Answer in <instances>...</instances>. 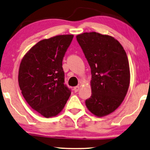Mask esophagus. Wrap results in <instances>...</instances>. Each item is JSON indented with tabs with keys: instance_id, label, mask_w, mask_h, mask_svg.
<instances>
[{
	"instance_id": "34e87169",
	"label": "esophagus",
	"mask_w": 150,
	"mask_h": 150,
	"mask_svg": "<svg viewBox=\"0 0 150 150\" xmlns=\"http://www.w3.org/2000/svg\"><path fill=\"white\" fill-rule=\"evenodd\" d=\"M79 88H80V87H79V86H75V87L74 88V91H75V92H77L78 91H79Z\"/></svg>"
}]
</instances>
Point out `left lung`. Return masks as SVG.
Returning a JSON list of instances; mask_svg holds the SVG:
<instances>
[{
	"instance_id": "obj_1",
	"label": "left lung",
	"mask_w": 150,
	"mask_h": 150,
	"mask_svg": "<svg viewBox=\"0 0 150 150\" xmlns=\"http://www.w3.org/2000/svg\"><path fill=\"white\" fill-rule=\"evenodd\" d=\"M76 38L91 69L92 95L86 100V107L96 116H105L120 106L128 92L130 69L127 55L111 36L92 32Z\"/></svg>"
}]
</instances>
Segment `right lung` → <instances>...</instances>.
<instances>
[{"mask_svg": "<svg viewBox=\"0 0 150 150\" xmlns=\"http://www.w3.org/2000/svg\"><path fill=\"white\" fill-rule=\"evenodd\" d=\"M73 38V35H58L40 41L21 62L18 82L22 95L45 117L58 115L71 95L64 84L62 60Z\"/></svg>", "mask_w": 150, "mask_h": 150, "instance_id": "add662e5", "label": "right lung"}]
</instances>
